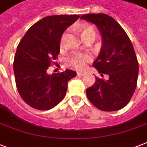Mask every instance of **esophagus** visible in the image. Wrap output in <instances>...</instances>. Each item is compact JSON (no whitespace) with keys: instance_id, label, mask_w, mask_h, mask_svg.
Listing matches in <instances>:
<instances>
[{"instance_id":"obj_1","label":"esophagus","mask_w":147,"mask_h":147,"mask_svg":"<svg viewBox=\"0 0 147 147\" xmlns=\"http://www.w3.org/2000/svg\"><path fill=\"white\" fill-rule=\"evenodd\" d=\"M84 72H83V71H78V72H77V76H79V77H81V76H84Z\"/></svg>"}]
</instances>
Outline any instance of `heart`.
<instances>
[{"instance_id": "1", "label": "heart", "mask_w": 147, "mask_h": 147, "mask_svg": "<svg viewBox=\"0 0 147 147\" xmlns=\"http://www.w3.org/2000/svg\"><path fill=\"white\" fill-rule=\"evenodd\" d=\"M79 33L81 36L84 40H95L97 36L96 30L91 25H82L79 29ZM67 32H65L61 36L60 40V47L63 49L65 46V40L67 37ZM92 60V56L88 53H83L80 52H75L71 53L67 57L66 63L68 65L73 67L76 69H83L86 66V64Z\"/></svg>"}]
</instances>
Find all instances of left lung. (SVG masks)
Wrapping results in <instances>:
<instances>
[{"instance_id":"8db88e82","label":"left lung","mask_w":147,"mask_h":147,"mask_svg":"<svg viewBox=\"0 0 147 147\" xmlns=\"http://www.w3.org/2000/svg\"><path fill=\"white\" fill-rule=\"evenodd\" d=\"M85 20L98 26L102 36V47L93 63L98 73L95 82L86 89L88 100L104 111L122 109L132 98L137 87L139 64L130 38L117 22L105 13L84 14Z\"/></svg>"}]
</instances>
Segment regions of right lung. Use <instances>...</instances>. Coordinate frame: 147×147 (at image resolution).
Returning a JSON list of instances; mask_svg holds the SVG:
<instances>
[{"label":"right lung","mask_w":147,"mask_h":147,"mask_svg":"<svg viewBox=\"0 0 147 147\" xmlns=\"http://www.w3.org/2000/svg\"><path fill=\"white\" fill-rule=\"evenodd\" d=\"M80 17L78 15H53L34 24L17 46L13 71L17 91L33 108L47 111L57 105L66 94L68 82L76 76L66 69L47 74L60 51L62 33Z\"/></svg>","instance_id":"obj_1"}]
</instances>
